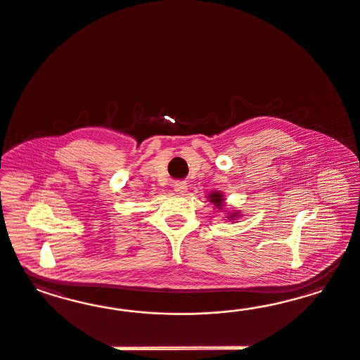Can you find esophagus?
<instances>
[{
	"label": "esophagus",
	"mask_w": 360,
	"mask_h": 360,
	"mask_svg": "<svg viewBox=\"0 0 360 360\" xmlns=\"http://www.w3.org/2000/svg\"><path fill=\"white\" fill-rule=\"evenodd\" d=\"M174 191L176 194H181V195H184L186 191H187V185H186V182H182V181H178V182H174Z\"/></svg>",
	"instance_id": "34e87169"
}]
</instances>
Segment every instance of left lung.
Wrapping results in <instances>:
<instances>
[{
  "label": "left lung",
  "instance_id": "8db88e82",
  "mask_svg": "<svg viewBox=\"0 0 360 360\" xmlns=\"http://www.w3.org/2000/svg\"><path fill=\"white\" fill-rule=\"evenodd\" d=\"M223 196L224 195H223L221 193L214 191V193H211L207 198L210 199L211 203H214V206H217V208L220 210V208L224 207V199H223ZM239 212H231L227 218H229V220H235V218H239Z\"/></svg>",
  "mask_w": 360,
  "mask_h": 360
}]
</instances>
